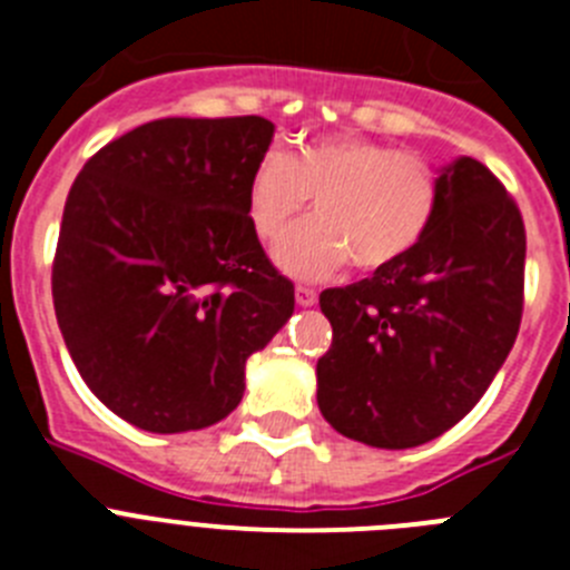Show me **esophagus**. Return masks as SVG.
<instances>
[{"instance_id": "esophagus-1", "label": "esophagus", "mask_w": 570, "mask_h": 570, "mask_svg": "<svg viewBox=\"0 0 570 570\" xmlns=\"http://www.w3.org/2000/svg\"><path fill=\"white\" fill-rule=\"evenodd\" d=\"M316 296L320 294H316L311 285H296V302H299V305H305V308H308V305H314Z\"/></svg>"}]
</instances>
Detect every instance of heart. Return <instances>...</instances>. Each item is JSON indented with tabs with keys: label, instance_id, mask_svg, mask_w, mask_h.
I'll list each match as a JSON object with an SVG mask.
<instances>
[{
	"label": "heart",
	"instance_id": "b5f03b06",
	"mask_svg": "<svg viewBox=\"0 0 570 570\" xmlns=\"http://www.w3.org/2000/svg\"><path fill=\"white\" fill-rule=\"evenodd\" d=\"M316 199V219L274 248L279 268L325 276L347 259L382 271L425 239L440 208V174L416 150L325 136L291 154L268 150L248 185V216L262 239H276Z\"/></svg>",
	"mask_w": 570,
	"mask_h": 570
}]
</instances>
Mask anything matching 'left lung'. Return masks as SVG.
I'll list each match as a JSON object with an SVG mask.
<instances>
[{"label":"left lung","mask_w":570,"mask_h":570,"mask_svg":"<svg viewBox=\"0 0 570 570\" xmlns=\"http://www.w3.org/2000/svg\"><path fill=\"white\" fill-rule=\"evenodd\" d=\"M525 291V225L505 185L462 156L440 174L425 239L374 276L320 294L334 336L316 402L342 436L416 448L454 428L511 354Z\"/></svg>","instance_id":"obj_1"}]
</instances>
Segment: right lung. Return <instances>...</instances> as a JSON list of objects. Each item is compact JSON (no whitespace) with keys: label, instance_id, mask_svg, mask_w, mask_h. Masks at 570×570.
Returning <instances> with one entry per match:
<instances>
[{"label":"right lung","instance_id":"obj_1","mask_svg":"<svg viewBox=\"0 0 570 570\" xmlns=\"http://www.w3.org/2000/svg\"><path fill=\"white\" fill-rule=\"evenodd\" d=\"M274 125L170 116L99 148L70 185L53 308L99 402L154 434L208 428L239 405L245 360L294 314L248 216Z\"/></svg>","mask_w":570,"mask_h":570}]
</instances>
